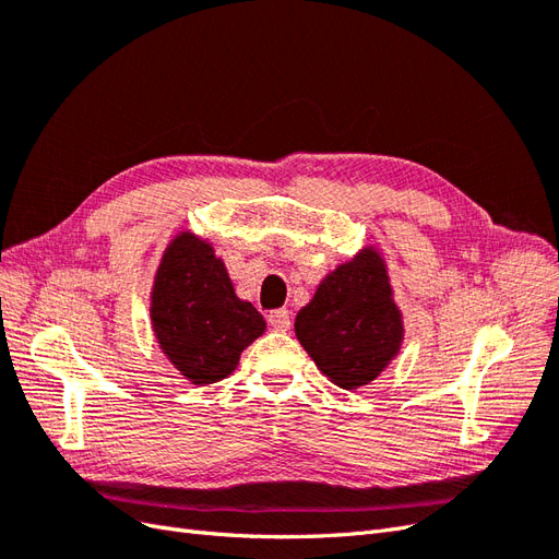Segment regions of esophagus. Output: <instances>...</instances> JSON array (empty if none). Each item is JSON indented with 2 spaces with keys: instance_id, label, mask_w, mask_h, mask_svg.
<instances>
[{
  "instance_id": "1",
  "label": "esophagus",
  "mask_w": 559,
  "mask_h": 559,
  "mask_svg": "<svg viewBox=\"0 0 559 559\" xmlns=\"http://www.w3.org/2000/svg\"><path fill=\"white\" fill-rule=\"evenodd\" d=\"M267 321H270V326L277 329V331H289L292 329V312L286 308L273 310L267 314Z\"/></svg>"
}]
</instances>
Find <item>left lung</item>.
I'll list each match as a JSON object with an SVG mask.
<instances>
[{
	"label": "left lung",
	"mask_w": 559,
	"mask_h": 559,
	"mask_svg": "<svg viewBox=\"0 0 559 559\" xmlns=\"http://www.w3.org/2000/svg\"><path fill=\"white\" fill-rule=\"evenodd\" d=\"M294 329L333 384L359 389L373 382L399 357L405 333L382 253L364 247L331 270L298 310Z\"/></svg>",
	"instance_id": "obj_1"
}]
</instances>
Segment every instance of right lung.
I'll return each instance as SVG.
<instances>
[{"label":"right lung","mask_w":559,"mask_h":559,"mask_svg":"<svg viewBox=\"0 0 559 559\" xmlns=\"http://www.w3.org/2000/svg\"><path fill=\"white\" fill-rule=\"evenodd\" d=\"M148 314L167 361L200 386L228 378L265 331L261 312L235 294L212 242L191 230L177 233L163 251Z\"/></svg>","instance_id":"add662e5"}]
</instances>
